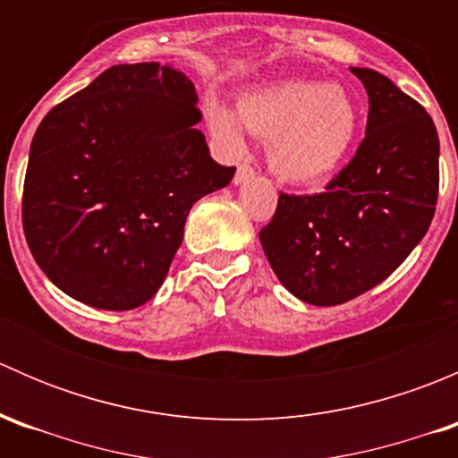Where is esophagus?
Masks as SVG:
<instances>
[{"label":"esophagus","instance_id":"1","mask_svg":"<svg viewBox=\"0 0 458 458\" xmlns=\"http://www.w3.org/2000/svg\"><path fill=\"white\" fill-rule=\"evenodd\" d=\"M252 177H255V170H252L250 165H239V168H237V173H234V179H233V183H234V186H242V183L250 182Z\"/></svg>","mask_w":458,"mask_h":458}]
</instances>
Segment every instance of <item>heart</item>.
Instances as JSON below:
<instances>
[{"mask_svg":"<svg viewBox=\"0 0 458 458\" xmlns=\"http://www.w3.org/2000/svg\"><path fill=\"white\" fill-rule=\"evenodd\" d=\"M237 116L224 104L208 106V128L225 152L246 150L243 129L267 141L272 173L294 186L332 177L357 141L361 110L344 84L288 80L239 99Z\"/></svg>","mask_w":458,"mask_h":458,"instance_id":"obj_1","label":"heart"}]
</instances>
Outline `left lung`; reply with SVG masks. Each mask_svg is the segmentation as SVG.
<instances>
[{
  "instance_id": "obj_1",
  "label": "left lung",
  "mask_w": 458,
  "mask_h": 458,
  "mask_svg": "<svg viewBox=\"0 0 458 458\" xmlns=\"http://www.w3.org/2000/svg\"><path fill=\"white\" fill-rule=\"evenodd\" d=\"M366 140L318 195H281L261 228L281 284L310 306H339L392 275L426 237L438 195V135L421 104L370 68Z\"/></svg>"
}]
</instances>
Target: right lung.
I'll list each match as a JSON object with an SVG mask.
<instances>
[{"instance_id": "right-lung-1", "label": "right lung", "mask_w": 458, "mask_h": 458, "mask_svg": "<svg viewBox=\"0 0 458 458\" xmlns=\"http://www.w3.org/2000/svg\"><path fill=\"white\" fill-rule=\"evenodd\" d=\"M197 101L182 71L119 64L39 123L24 234L68 297L99 310L143 306L168 275L191 208L233 182L197 128Z\"/></svg>"}]
</instances>
